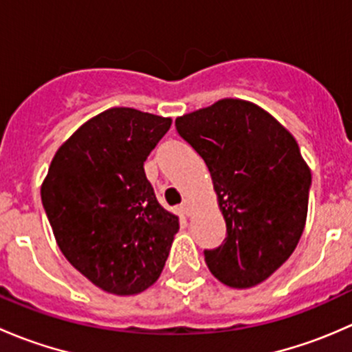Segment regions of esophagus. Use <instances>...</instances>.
<instances>
[{"mask_svg": "<svg viewBox=\"0 0 352 352\" xmlns=\"http://www.w3.org/2000/svg\"><path fill=\"white\" fill-rule=\"evenodd\" d=\"M180 211H182V214H186V216L192 214V206H190V202L189 201L184 202V204L180 206Z\"/></svg>", "mask_w": 352, "mask_h": 352, "instance_id": "34e87169", "label": "esophagus"}]
</instances>
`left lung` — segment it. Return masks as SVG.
Masks as SVG:
<instances>
[{
  "label": "left lung",
  "instance_id": "left-lung-1",
  "mask_svg": "<svg viewBox=\"0 0 352 352\" xmlns=\"http://www.w3.org/2000/svg\"><path fill=\"white\" fill-rule=\"evenodd\" d=\"M211 173L226 239L204 261L236 289L261 285L289 258L308 212L311 172L293 134L258 105L223 98L175 119Z\"/></svg>",
  "mask_w": 352,
  "mask_h": 352
}]
</instances>
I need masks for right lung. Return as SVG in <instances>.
<instances>
[{
	"label": "right lung",
	"mask_w": 352,
	"mask_h": 352,
	"mask_svg": "<svg viewBox=\"0 0 352 352\" xmlns=\"http://www.w3.org/2000/svg\"><path fill=\"white\" fill-rule=\"evenodd\" d=\"M170 126V117L136 109L105 110L61 144L42 182L63 255L107 293L155 285L179 232V216L160 206L143 166Z\"/></svg>",
	"instance_id": "obj_1"
}]
</instances>
